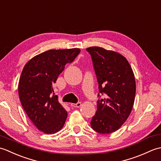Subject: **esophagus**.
<instances>
[{"label": "esophagus", "mask_w": 161, "mask_h": 161, "mask_svg": "<svg viewBox=\"0 0 161 161\" xmlns=\"http://www.w3.org/2000/svg\"><path fill=\"white\" fill-rule=\"evenodd\" d=\"M81 105V102H77V103H76V104H74V103L70 104V106L73 107H80Z\"/></svg>", "instance_id": "obj_1"}]
</instances>
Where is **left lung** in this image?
Returning a JSON list of instances; mask_svg holds the SVG:
<instances>
[{
    "instance_id": "left-lung-1",
    "label": "left lung",
    "mask_w": 161,
    "mask_h": 161,
    "mask_svg": "<svg viewBox=\"0 0 161 161\" xmlns=\"http://www.w3.org/2000/svg\"><path fill=\"white\" fill-rule=\"evenodd\" d=\"M91 54L99 86L100 97L91 126L99 133L117 131L131 114L136 95V80L125 57L100 47L86 49ZM105 95L103 99L101 95Z\"/></svg>"
}]
</instances>
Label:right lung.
Here are the masks:
<instances>
[{"label":"right lung","mask_w":161,"mask_h":161,"mask_svg":"<svg viewBox=\"0 0 161 161\" xmlns=\"http://www.w3.org/2000/svg\"><path fill=\"white\" fill-rule=\"evenodd\" d=\"M80 53L79 48L50 50L34 57L24 66L19 95L24 111L41 131L54 133L63 127L67 111L53 93V84Z\"/></svg>","instance_id":"add662e5"}]
</instances>
